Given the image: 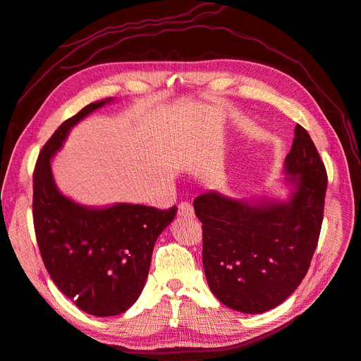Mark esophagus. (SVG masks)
Masks as SVG:
<instances>
[{"instance_id":"obj_1","label":"esophagus","mask_w":361,"mask_h":361,"mask_svg":"<svg viewBox=\"0 0 361 361\" xmlns=\"http://www.w3.org/2000/svg\"><path fill=\"white\" fill-rule=\"evenodd\" d=\"M179 216L182 218H192L194 216V207L188 202H182L179 204Z\"/></svg>"}]
</instances>
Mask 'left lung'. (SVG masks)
I'll return each instance as SVG.
<instances>
[{
  "label": "left lung",
  "mask_w": 361,
  "mask_h": 361,
  "mask_svg": "<svg viewBox=\"0 0 361 361\" xmlns=\"http://www.w3.org/2000/svg\"><path fill=\"white\" fill-rule=\"evenodd\" d=\"M286 200H239L207 191L194 200L207 285L227 307L264 313L300 286L318 245L326 171L301 125L285 159Z\"/></svg>",
  "instance_id": "8db88e82"
}]
</instances>
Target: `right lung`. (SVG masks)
<instances>
[{
  "instance_id": "add662e5",
  "label": "right lung",
  "mask_w": 361,
  "mask_h": 361,
  "mask_svg": "<svg viewBox=\"0 0 361 361\" xmlns=\"http://www.w3.org/2000/svg\"><path fill=\"white\" fill-rule=\"evenodd\" d=\"M110 102L113 97L92 102L63 122L43 146L32 174V220L43 264L76 307L102 318L126 312L138 300L157 239L178 212L176 206H84L57 188L52 157L76 123Z\"/></svg>"
}]
</instances>
